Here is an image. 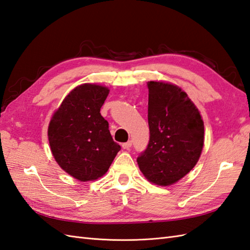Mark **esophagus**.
Segmentation results:
<instances>
[{
  "mask_svg": "<svg viewBox=\"0 0 250 250\" xmlns=\"http://www.w3.org/2000/svg\"><path fill=\"white\" fill-rule=\"evenodd\" d=\"M131 147H132V141H129V142L123 144V148L124 149H130Z\"/></svg>",
  "mask_w": 250,
  "mask_h": 250,
  "instance_id": "1",
  "label": "esophagus"
}]
</instances>
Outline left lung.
Wrapping results in <instances>:
<instances>
[{
	"label": "left lung",
	"instance_id": "left-lung-1",
	"mask_svg": "<svg viewBox=\"0 0 250 250\" xmlns=\"http://www.w3.org/2000/svg\"><path fill=\"white\" fill-rule=\"evenodd\" d=\"M147 85L150 139L137 164L148 181L168 187L198 162L205 142L204 120L179 86L155 81Z\"/></svg>",
	"mask_w": 250,
	"mask_h": 250
}]
</instances>
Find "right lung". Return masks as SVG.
<instances>
[{
    "mask_svg": "<svg viewBox=\"0 0 250 250\" xmlns=\"http://www.w3.org/2000/svg\"><path fill=\"white\" fill-rule=\"evenodd\" d=\"M108 92L107 87L97 84L75 87L49 124L52 154L57 164L79 181L102 177L120 150L100 114Z\"/></svg>",
    "mask_w": 250,
    "mask_h": 250,
    "instance_id": "1",
    "label": "right lung"
}]
</instances>
